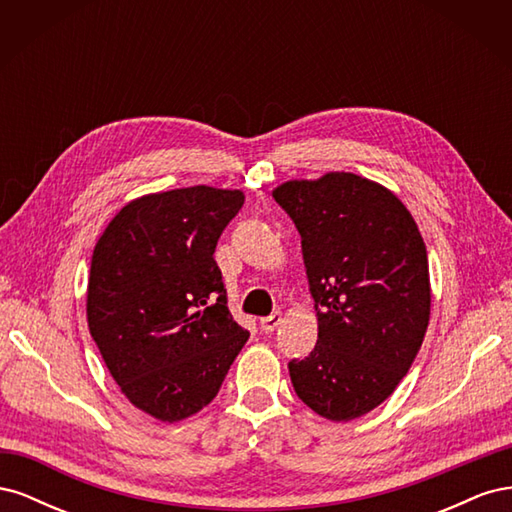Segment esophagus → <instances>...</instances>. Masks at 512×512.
<instances>
[{
	"mask_svg": "<svg viewBox=\"0 0 512 512\" xmlns=\"http://www.w3.org/2000/svg\"><path fill=\"white\" fill-rule=\"evenodd\" d=\"M280 322H282V314L280 312H273L267 318H260V329L265 331V333H273L277 327H280Z\"/></svg>",
	"mask_w": 512,
	"mask_h": 512,
	"instance_id": "obj_1",
	"label": "esophagus"
}]
</instances>
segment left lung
<instances>
[{"mask_svg":"<svg viewBox=\"0 0 512 512\" xmlns=\"http://www.w3.org/2000/svg\"><path fill=\"white\" fill-rule=\"evenodd\" d=\"M297 226L318 342L288 363L294 393L329 421L380 406L408 374L429 324V262L404 203L352 173L273 190Z\"/></svg>","mask_w":512,"mask_h":512,"instance_id":"8db88e82","label":"left lung"}]
</instances>
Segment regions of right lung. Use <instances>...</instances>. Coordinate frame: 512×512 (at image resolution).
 <instances>
[{"instance_id": "right-lung-1", "label": "right lung", "mask_w": 512, "mask_h": 512, "mask_svg": "<svg viewBox=\"0 0 512 512\" xmlns=\"http://www.w3.org/2000/svg\"><path fill=\"white\" fill-rule=\"evenodd\" d=\"M243 192L194 185L136 198L91 256L89 333L121 393L164 423L218 395L247 333L228 312L215 245Z\"/></svg>"}]
</instances>
